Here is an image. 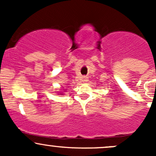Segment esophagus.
I'll return each mask as SVG.
<instances>
[{
  "instance_id": "1",
  "label": "esophagus",
  "mask_w": 156,
  "mask_h": 156,
  "mask_svg": "<svg viewBox=\"0 0 156 156\" xmlns=\"http://www.w3.org/2000/svg\"><path fill=\"white\" fill-rule=\"evenodd\" d=\"M82 79L83 81H87V77H83Z\"/></svg>"
}]
</instances>
